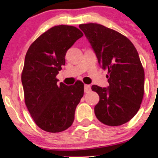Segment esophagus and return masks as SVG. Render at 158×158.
Masks as SVG:
<instances>
[{
	"mask_svg": "<svg viewBox=\"0 0 158 158\" xmlns=\"http://www.w3.org/2000/svg\"><path fill=\"white\" fill-rule=\"evenodd\" d=\"M84 89L85 93H88V92H90V90H91V87H90V85H85Z\"/></svg>",
	"mask_w": 158,
	"mask_h": 158,
	"instance_id": "34e87169",
	"label": "esophagus"
}]
</instances>
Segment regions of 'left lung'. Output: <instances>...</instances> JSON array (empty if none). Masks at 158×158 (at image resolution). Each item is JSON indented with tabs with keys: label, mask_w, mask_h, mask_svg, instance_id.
I'll return each mask as SVG.
<instances>
[{
	"label": "left lung",
	"mask_w": 158,
	"mask_h": 158,
	"mask_svg": "<svg viewBox=\"0 0 158 158\" xmlns=\"http://www.w3.org/2000/svg\"><path fill=\"white\" fill-rule=\"evenodd\" d=\"M97 56L99 64L108 70V88L92 85L99 96L94 108L103 124L118 126L137 113L144 94L145 73L138 52L128 38L99 23L80 24Z\"/></svg>",
	"instance_id": "left-lung-1"
}]
</instances>
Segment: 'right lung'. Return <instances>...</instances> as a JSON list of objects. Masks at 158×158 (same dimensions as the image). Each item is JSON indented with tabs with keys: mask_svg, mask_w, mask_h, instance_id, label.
<instances>
[{
	"mask_svg": "<svg viewBox=\"0 0 158 158\" xmlns=\"http://www.w3.org/2000/svg\"><path fill=\"white\" fill-rule=\"evenodd\" d=\"M83 36L68 25L49 29L30 45L21 73L25 104L35 124L45 131L57 133L73 124L84 84H57L56 75L65 64L66 52Z\"/></svg>",
	"mask_w": 158,
	"mask_h": 158,
	"instance_id": "obj_1",
	"label": "right lung"
}]
</instances>
